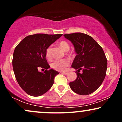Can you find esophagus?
<instances>
[{"instance_id":"esophagus-1","label":"esophagus","mask_w":122,"mask_h":122,"mask_svg":"<svg viewBox=\"0 0 122 122\" xmlns=\"http://www.w3.org/2000/svg\"><path fill=\"white\" fill-rule=\"evenodd\" d=\"M61 73L63 74L66 75L67 73H68V71H62V72H61Z\"/></svg>"}]
</instances>
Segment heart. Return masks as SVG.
<instances>
[{
    "instance_id": "b5f03b06",
    "label": "heart",
    "mask_w": 122,
    "mask_h": 122,
    "mask_svg": "<svg viewBox=\"0 0 122 122\" xmlns=\"http://www.w3.org/2000/svg\"><path fill=\"white\" fill-rule=\"evenodd\" d=\"M59 46L65 51L69 50L70 47L69 44L65 41H61L59 43ZM46 57L47 59L51 60L52 58V47L49 46L46 49ZM70 61L67 58H64L61 60H56L53 61L51 64V66L54 70L57 71H64L66 70L67 67L69 65Z\"/></svg>"
}]
</instances>
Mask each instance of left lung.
I'll return each instance as SVG.
<instances>
[{
    "label": "left lung",
    "instance_id": "1",
    "mask_svg": "<svg viewBox=\"0 0 122 122\" xmlns=\"http://www.w3.org/2000/svg\"><path fill=\"white\" fill-rule=\"evenodd\" d=\"M64 36L72 43L77 54L71 65L77 70V78L69 83L70 87L78 95L93 93L101 85L106 76L107 61L102 47L86 34L75 33Z\"/></svg>",
    "mask_w": 122,
    "mask_h": 122
}]
</instances>
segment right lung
Here are the masks:
<instances>
[{
    "label": "right lung",
    "instance_id": "add662e5",
    "mask_svg": "<svg viewBox=\"0 0 122 122\" xmlns=\"http://www.w3.org/2000/svg\"><path fill=\"white\" fill-rule=\"evenodd\" d=\"M62 35H30L15 48L12 60L13 71L18 84L28 95L40 96L53 86L55 77L59 72L49 69L50 66L46 60V51ZM41 68L44 72L39 71Z\"/></svg>",
    "mask_w": 122,
    "mask_h": 122
}]
</instances>
